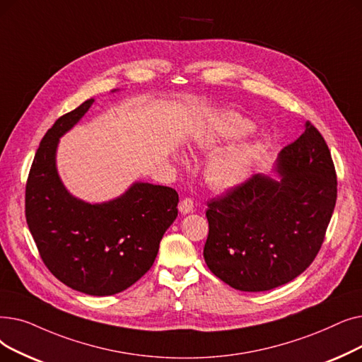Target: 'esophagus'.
<instances>
[{"instance_id": "34e87169", "label": "esophagus", "mask_w": 362, "mask_h": 362, "mask_svg": "<svg viewBox=\"0 0 362 362\" xmlns=\"http://www.w3.org/2000/svg\"><path fill=\"white\" fill-rule=\"evenodd\" d=\"M178 209H180L181 214H190V212H193L194 211V202H193V199H190V197L182 199L180 202Z\"/></svg>"}]
</instances>
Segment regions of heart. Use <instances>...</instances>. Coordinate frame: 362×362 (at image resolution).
Segmentation results:
<instances>
[{
    "instance_id": "obj_1",
    "label": "heart",
    "mask_w": 362,
    "mask_h": 362,
    "mask_svg": "<svg viewBox=\"0 0 362 362\" xmlns=\"http://www.w3.org/2000/svg\"><path fill=\"white\" fill-rule=\"evenodd\" d=\"M253 129V125L249 120L231 117L227 122L222 124L221 136L223 140H237L242 139ZM216 141L208 143L214 146ZM261 154V147L256 144H249L228 151L221 158H216L208 168V180L214 187L227 188L233 187L246 180L255 166L257 158Z\"/></svg>"
}]
</instances>
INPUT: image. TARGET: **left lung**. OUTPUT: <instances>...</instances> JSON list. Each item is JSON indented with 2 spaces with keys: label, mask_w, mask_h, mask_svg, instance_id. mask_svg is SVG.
I'll list each match as a JSON object with an SVG mask.
<instances>
[{
  "label": "left lung",
  "mask_w": 362,
  "mask_h": 362,
  "mask_svg": "<svg viewBox=\"0 0 362 362\" xmlns=\"http://www.w3.org/2000/svg\"><path fill=\"white\" fill-rule=\"evenodd\" d=\"M280 181L255 174L208 202L203 256L219 280L242 291L283 286L313 264L337 199L329 146L306 122L279 158Z\"/></svg>",
  "instance_id": "8db88e82"
}]
</instances>
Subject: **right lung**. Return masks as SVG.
I'll use <instances>...</instances> for the list:
<instances>
[{"label":"right lung","instance_id":"right-lung-1","mask_svg":"<svg viewBox=\"0 0 362 362\" xmlns=\"http://www.w3.org/2000/svg\"><path fill=\"white\" fill-rule=\"evenodd\" d=\"M93 103L83 101L45 132L26 181L25 215L41 259L57 280L82 293L109 296L151 268L178 216V193L136 182L113 202L88 204L66 192L56 170L57 141Z\"/></svg>","mask_w":362,"mask_h":362}]
</instances>
